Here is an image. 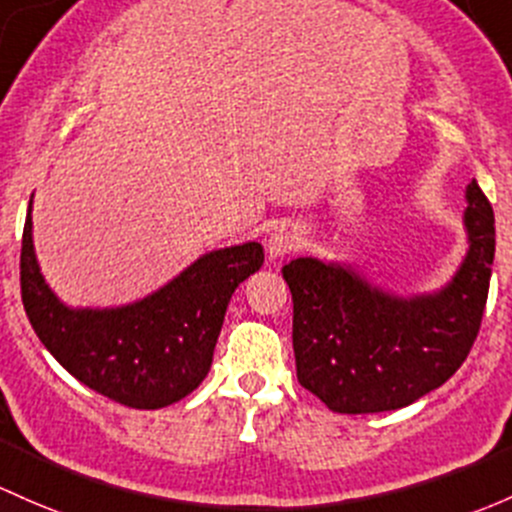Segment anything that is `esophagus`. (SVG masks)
Here are the masks:
<instances>
[{"label":"esophagus","instance_id":"34e87169","mask_svg":"<svg viewBox=\"0 0 512 512\" xmlns=\"http://www.w3.org/2000/svg\"><path fill=\"white\" fill-rule=\"evenodd\" d=\"M299 242L301 235L297 233L294 225H279L270 235V240H267V252H270V257H284L297 250Z\"/></svg>","mask_w":512,"mask_h":512}]
</instances>
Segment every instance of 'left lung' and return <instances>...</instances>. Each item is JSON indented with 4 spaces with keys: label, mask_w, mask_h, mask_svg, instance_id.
<instances>
[{
    "label": "left lung",
    "mask_w": 512,
    "mask_h": 512,
    "mask_svg": "<svg viewBox=\"0 0 512 512\" xmlns=\"http://www.w3.org/2000/svg\"><path fill=\"white\" fill-rule=\"evenodd\" d=\"M466 198L469 255L432 297H390L311 257L282 267L294 304L297 378L331 412L400 410L461 368L481 328L496 255V218L476 179Z\"/></svg>",
    "instance_id": "1"
}]
</instances>
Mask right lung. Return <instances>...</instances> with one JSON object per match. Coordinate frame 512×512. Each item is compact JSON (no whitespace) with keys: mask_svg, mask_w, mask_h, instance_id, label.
<instances>
[{"mask_svg":"<svg viewBox=\"0 0 512 512\" xmlns=\"http://www.w3.org/2000/svg\"><path fill=\"white\" fill-rule=\"evenodd\" d=\"M262 262L260 242L225 247L137 304L73 311L43 282L29 211L21 238V301L36 336L73 378L132 410H159L203 383L228 301Z\"/></svg>","mask_w":512,"mask_h":512,"instance_id":"right-lung-1","label":"right lung"}]
</instances>
